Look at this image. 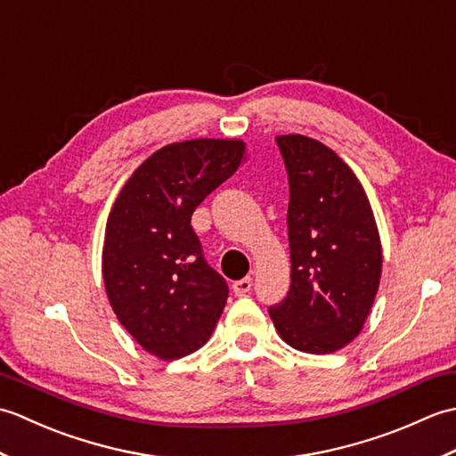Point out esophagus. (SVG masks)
<instances>
[{"mask_svg":"<svg viewBox=\"0 0 456 456\" xmlns=\"http://www.w3.org/2000/svg\"><path fill=\"white\" fill-rule=\"evenodd\" d=\"M250 288H253V278L247 276V278H240L237 282H233V292L237 296H245L250 292Z\"/></svg>","mask_w":456,"mask_h":456,"instance_id":"34e87169","label":"esophagus"}]
</instances>
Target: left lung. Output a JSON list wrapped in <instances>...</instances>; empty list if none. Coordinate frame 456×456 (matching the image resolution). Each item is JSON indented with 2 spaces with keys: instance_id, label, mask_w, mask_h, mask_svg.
Segmentation results:
<instances>
[{
  "instance_id": "8db88e82",
  "label": "left lung",
  "mask_w": 456,
  "mask_h": 456,
  "mask_svg": "<svg viewBox=\"0 0 456 456\" xmlns=\"http://www.w3.org/2000/svg\"><path fill=\"white\" fill-rule=\"evenodd\" d=\"M289 180L292 284L268 309L282 341L329 354L362 331L380 286L382 243L362 183L335 151L305 134L276 137Z\"/></svg>"
}]
</instances>
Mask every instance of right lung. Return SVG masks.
<instances>
[{"label":"right lung","mask_w":456,"mask_h":456,"mask_svg":"<svg viewBox=\"0 0 456 456\" xmlns=\"http://www.w3.org/2000/svg\"><path fill=\"white\" fill-rule=\"evenodd\" d=\"M240 139H191L152 152L105 223L102 274L119 323L144 351L174 361L208 343L229 288L201 255L191 213L245 162Z\"/></svg>","instance_id":"1"}]
</instances>
